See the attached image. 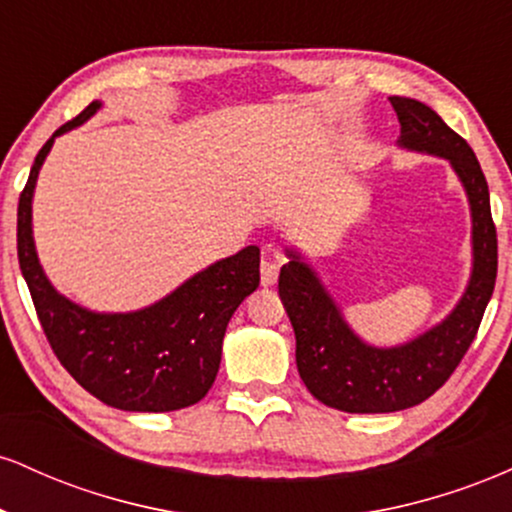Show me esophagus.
Returning <instances> with one entry per match:
<instances>
[{"mask_svg":"<svg viewBox=\"0 0 512 512\" xmlns=\"http://www.w3.org/2000/svg\"><path fill=\"white\" fill-rule=\"evenodd\" d=\"M276 279H279V262L272 260V257L264 255V260L260 264V281H262V286H274Z\"/></svg>","mask_w":512,"mask_h":512,"instance_id":"esophagus-1","label":"esophagus"}]
</instances>
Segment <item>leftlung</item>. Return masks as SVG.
<instances>
[{"label":"left lung","instance_id":"left-lung-1","mask_svg":"<svg viewBox=\"0 0 512 512\" xmlns=\"http://www.w3.org/2000/svg\"><path fill=\"white\" fill-rule=\"evenodd\" d=\"M399 117L397 144L407 151L445 158L460 178L472 211V274L467 289L443 322L399 346H370L351 330L320 276L298 250L281 267L279 296L296 332V366L310 395L349 414H387L416 407L460 366L477 337L491 301L498 269V240L491 219L489 185L469 146L414 98L392 96Z\"/></svg>","mask_w":512,"mask_h":512}]
</instances>
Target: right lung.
Segmentation results:
<instances>
[{
	"instance_id": "obj_1",
	"label": "right lung",
	"mask_w": 512,
	"mask_h": 512,
	"mask_svg": "<svg viewBox=\"0 0 512 512\" xmlns=\"http://www.w3.org/2000/svg\"><path fill=\"white\" fill-rule=\"evenodd\" d=\"M93 101L62 125L35 156L19 199V264L45 337L69 375L122 411H175L197 404L214 385L228 320L260 286V248L209 264L161 301L132 313H96L62 296L40 267L33 240V192L60 134L101 110Z\"/></svg>"
}]
</instances>
